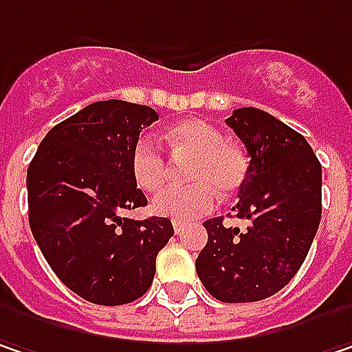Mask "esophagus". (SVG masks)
Instances as JSON below:
<instances>
[{
    "label": "esophagus",
    "instance_id": "34e87169",
    "mask_svg": "<svg viewBox=\"0 0 352 352\" xmlns=\"http://www.w3.org/2000/svg\"><path fill=\"white\" fill-rule=\"evenodd\" d=\"M185 221H179V219H173V230H175V234H181L183 230H185Z\"/></svg>",
    "mask_w": 352,
    "mask_h": 352
}]
</instances>
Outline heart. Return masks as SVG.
I'll return each mask as SVG.
<instances>
[{
    "instance_id": "b5f03b06",
    "label": "heart",
    "mask_w": 352,
    "mask_h": 352,
    "mask_svg": "<svg viewBox=\"0 0 352 352\" xmlns=\"http://www.w3.org/2000/svg\"><path fill=\"white\" fill-rule=\"evenodd\" d=\"M175 161H189L185 179L189 185L171 187L159 193L151 208L157 215L179 221L195 219L209 213L217 195H234L248 177L250 161L240 144L226 141L223 133L199 118L181 120L163 135ZM131 171L137 185L146 191H159L171 175L169 161L151 139L141 137L131 151Z\"/></svg>"
}]
</instances>
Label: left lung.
<instances>
[{
	"mask_svg": "<svg viewBox=\"0 0 352 352\" xmlns=\"http://www.w3.org/2000/svg\"><path fill=\"white\" fill-rule=\"evenodd\" d=\"M250 155L236 217L245 230L208 219V243L195 260L206 290L221 302H258L300 270L322 213V167L300 133L260 109L226 120Z\"/></svg>",
	"mask_w": 352,
	"mask_h": 352,
	"instance_id": "left-lung-1",
	"label": "left lung"
}]
</instances>
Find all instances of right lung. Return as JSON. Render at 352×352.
I'll list each match as a JSON object with an SVG mask.
<instances>
[{"instance_id": "1", "label": "right lung", "mask_w": 352, "mask_h": 352, "mask_svg": "<svg viewBox=\"0 0 352 352\" xmlns=\"http://www.w3.org/2000/svg\"><path fill=\"white\" fill-rule=\"evenodd\" d=\"M157 118L151 107L124 100L88 104L50 131L28 167L34 240L54 274L88 302L141 298L173 236L167 217H124L146 206L131 151Z\"/></svg>"}]
</instances>
